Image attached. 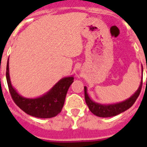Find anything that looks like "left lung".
Wrapping results in <instances>:
<instances>
[{
	"instance_id": "left-lung-1",
	"label": "left lung",
	"mask_w": 147,
	"mask_h": 147,
	"mask_svg": "<svg viewBox=\"0 0 147 147\" xmlns=\"http://www.w3.org/2000/svg\"><path fill=\"white\" fill-rule=\"evenodd\" d=\"M142 84H143V78H142L139 88L132 96L124 101L117 103V104H112V105H101V104H98L93 101L88 96L87 93V88L85 86L84 89H85V101L91 112L96 116L100 117H109L116 116L117 114L129 109L134 104L141 92Z\"/></svg>"
}]
</instances>
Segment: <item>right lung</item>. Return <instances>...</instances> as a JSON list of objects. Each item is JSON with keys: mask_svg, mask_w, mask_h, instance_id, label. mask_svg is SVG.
<instances>
[{"mask_svg": "<svg viewBox=\"0 0 147 147\" xmlns=\"http://www.w3.org/2000/svg\"><path fill=\"white\" fill-rule=\"evenodd\" d=\"M8 60L7 63L6 78L10 95L15 104L27 114L39 118H50L59 114L64 105L69 88L74 82L73 77L71 76L62 78L47 94L40 98H24L17 93L11 85Z\"/></svg>", "mask_w": 147, "mask_h": 147, "instance_id": "1", "label": "right lung"}]
</instances>
